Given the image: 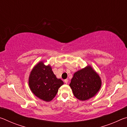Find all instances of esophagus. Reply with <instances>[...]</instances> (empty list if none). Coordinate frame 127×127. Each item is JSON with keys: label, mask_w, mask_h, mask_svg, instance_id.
Listing matches in <instances>:
<instances>
[{"label": "esophagus", "mask_w": 127, "mask_h": 127, "mask_svg": "<svg viewBox=\"0 0 127 127\" xmlns=\"http://www.w3.org/2000/svg\"><path fill=\"white\" fill-rule=\"evenodd\" d=\"M64 82H65V83H66H66H68V79H64Z\"/></svg>", "instance_id": "esophagus-1"}]
</instances>
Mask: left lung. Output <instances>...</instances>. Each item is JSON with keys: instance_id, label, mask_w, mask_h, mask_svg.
<instances>
[{"instance_id": "8db88e82", "label": "left lung", "mask_w": 127, "mask_h": 127, "mask_svg": "<svg viewBox=\"0 0 127 127\" xmlns=\"http://www.w3.org/2000/svg\"><path fill=\"white\" fill-rule=\"evenodd\" d=\"M101 85V81L99 76L90 66L75 73L69 84L75 97L82 101L95 95Z\"/></svg>"}]
</instances>
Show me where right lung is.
Masks as SVG:
<instances>
[{
  "mask_svg": "<svg viewBox=\"0 0 127 127\" xmlns=\"http://www.w3.org/2000/svg\"><path fill=\"white\" fill-rule=\"evenodd\" d=\"M29 86L32 92L40 99L50 101L57 95L59 88L64 84L54 74L50 65L40 62L33 68L29 77Z\"/></svg>",
  "mask_w": 127,
  "mask_h": 127,
  "instance_id": "right-lung-1",
  "label": "right lung"
}]
</instances>
